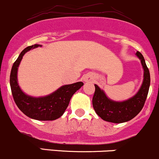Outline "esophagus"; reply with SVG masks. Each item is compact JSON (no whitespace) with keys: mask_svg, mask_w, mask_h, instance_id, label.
Segmentation results:
<instances>
[{"mask_svg":"<svg viewBox=\"0 0 159 159\" xmlns=\"http://www.w3.org/2000/svg\"><path fill=\"white\" fill-rule=\"evenodd\" d=\"M91 80H92V77H91V75H90V74H87V75L84 76V81L85 82H89Z\"/></svg>","mask_w":159,"mask_h":159,"instance_id":"1","label":"esophagus"}]
</instances>
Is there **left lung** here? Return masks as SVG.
Instances as JSON below:
<instances>
[{"instance_id":"1","label":"left lung","mask_w":159,"mask_h":159,"mask_svg":"<svg viewBox=\"0 0 159 159\" xmlns=\"http://www.w3.org/2000/svg\"><path fill=\"white\" fill-rule=\"evenodd\" d=\"M144 69L143 82L140 89L133 97L123 102L111 100L103 90L94 84L95 91L92 98L94 111L104 121L113 123H122L130 121L141 111L145 105L150 86V73L145 64L143 55L139 51L136 52Z\"/></svg>"}]
</instances>
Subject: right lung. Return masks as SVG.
<instances>
[{"mask_svg":"<svg viewBox=\"0 0 159 159\" xmlns=\"http://www.w3.org/2000/svg\"><path fill=\"white\" fill-rule=\"evenodd\" d=\"M38 47H41V45L34 44L24 49L13 65L10 75L11 92L17 106L25 115L39 121H53L63 115L69 105L72 95L81 89L84 83L79 81L63 85L44 97H32L23 92L17 83L18 66L24 54L30 49Z\"/></svg>","mask_w":159,"mask_h":159,"instance_id":"obj_1","label":"right lung"}]
</instances>
